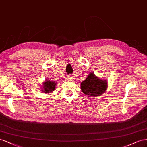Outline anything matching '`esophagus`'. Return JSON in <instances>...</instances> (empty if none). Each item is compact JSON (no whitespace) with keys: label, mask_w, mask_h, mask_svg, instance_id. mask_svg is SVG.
I'll return each instance as SVG.
<instances>
[{"label":"esophagus","mask_w":147,"mask_h":147,"mask_svg":"<svg viewBox=\"0 0 147 147\" xmlns=\"http://www.w3.org/2000/svg\"><path fill=\"white\" fill-rule=\"evenodd\" d=\"M68 79L69 81H73L74 78H73V76H68Z\"/></svg>","instance_id":"34e87169"}]
</instances>
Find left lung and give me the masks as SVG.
<instances>
[{
  "label": "left lung",
  "instance_id": "8db88e82",
  "mask_svg": "<svg viewBox=\"0 0 147 147\" xmlns=\"http://www.w3.org/2000/svg\"><path fill=\"white\" fill-rule=\"evenodd\" d=\"M107 87L106 79L97 76L93 72L88 74L86 80L81 83V91L89 97H99L105 92Z\"/></svg>",
  "mask_w": 147,
  "mask_h": 147
}]
</instances>
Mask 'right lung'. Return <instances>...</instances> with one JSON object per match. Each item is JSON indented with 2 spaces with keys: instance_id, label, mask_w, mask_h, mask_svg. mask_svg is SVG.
Returning a JSON list of instances; mask_svg holds the SVG:
<instances>
[{
  "instance_id": "add662e5",
  "label": "right lung",
  "mask_w": 147,
  "mask_h": 147,
  "mask_svg": "<svg viewBox=\"0 0 147 147\" xmlns=\"http://www.w3.org/2000/svg\"><path fill=\"white\" fill-rule=\"evenodd\" d=\"M57 86V82L50 80H45L42 83V92L44 94H50L55 90Z\"/></svg>"
}]
</instances>
